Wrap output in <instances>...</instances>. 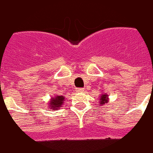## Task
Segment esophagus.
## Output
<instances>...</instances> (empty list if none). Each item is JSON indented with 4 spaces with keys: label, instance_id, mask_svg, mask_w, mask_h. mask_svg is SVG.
Instances as JSON below:
<instances>
[{
    "label": "esophagus",
    "instance_id": "esophagus-1",
    "mask_svg": "<svg viewBox=\"0 0 153 153\" xmlns=\"http://www.w3.org/2000/svg\"><path fill=\"white\" fill-rule=\"evenodd\" d=\"M83 88H76V91L78 92V93H82V92H83Z\"/></svg>",
    "mask_w": 153,
    "mask_h": 153
}]
</instances>
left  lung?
<instances>
[{
    "label": "left lung",
    "mask_w": 153,
    "mask_h": 153,
    "mask_svg": "<svg viewBox=\"0 0 153 153\" xmlns=\"http://www.w3.org/2000/svg\"><path fill=\"white\" fill-rule=\"evenodd\" d=\"M100 105H103L108 102V97L106 94H102L101 97H100Z\"/></svg>",
    "instance_id": "8db88e82"
}]
</instances>
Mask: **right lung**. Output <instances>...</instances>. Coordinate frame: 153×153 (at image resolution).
I'll return each instance as SVG.
<instances>
[{
	"label": "right lung",
	"mask_w": 153,
	"mask_h": 153,
	"mask_svg": "<svg viewBox=\"0 0 153 153\" xmlns=\"http://www.w3.org/2000/svg\"><path fill=\"white\" fill-rule=\"evenodd\" d=\"M65 101V97L64 96L55 97L53 98H51V101L49 102L48 106L50 107L51 109H59L63 105Z\"/></svg>",
	"instance_id": "obj_1"
}]
</instances>
